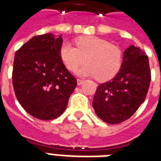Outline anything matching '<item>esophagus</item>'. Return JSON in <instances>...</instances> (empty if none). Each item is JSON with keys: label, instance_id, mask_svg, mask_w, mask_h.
I'll return each instance as SVG.
<instances>
[{"label": "esophagus", "instance_id": "1", "mask_svg": "<svg viewBox=\"0 0 161 161\" xmlns=\"http://www.w3.org/2000/svg\"><path fill=\"white\" fill-rule=\"evenodd\" d=\"M77 85H81V84L84 83V80H82V79H77Z\"/></svg>", "mask_w": 161, "mask_h": 161}]
</instances>
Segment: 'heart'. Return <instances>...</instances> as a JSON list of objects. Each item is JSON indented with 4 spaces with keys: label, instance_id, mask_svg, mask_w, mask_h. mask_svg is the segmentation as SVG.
<instances>
[{
    "label": "heart",
    "instance_id": "b5f03b06",
    "mask_svg": "<svg viewBox=\"0 0 161 161\" xmlns=\"http://www.w3.org/2000/svg\"><path fill=\"white\" fill-rule=\"evenodd\" d=\"M75 43L77 48L68 42L60 47V58L68 70H75L84 60L86 64L77 70L79 76L107 81L118 73L123 58L119 46L95 36L80 37Z\"/></svg>",
    "mask_w": 161,
    "mask_h": 161
}]
</instances>
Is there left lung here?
Listing matches in <instances>:
<instances>
[{
  "instance_id": "obj_1",
  "label": "left lung",
  "mask_w": 161,
  "mask_h": 161,
  "mask_svg": "<svg viewBox=\"0 0 161 161\" xmlns=\"http://www.w3.org/2000/svg\"><path fill=\"white\" fill-rule=\"evenodd\" d=\"M150 81L148 58L143 50L130 46L116 76L98 85L92 102L96 114L108 124L129 119L145 101Z\"/></svg>"
}]
</instances>
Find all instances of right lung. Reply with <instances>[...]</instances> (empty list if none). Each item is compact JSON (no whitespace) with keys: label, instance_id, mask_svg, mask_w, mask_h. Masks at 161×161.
Masks as SVG:
<instances>
[{"label":"right lung","instance_id":"add662e5","mask_svg":"<svg viewBox=\"0 0 161 161\" xmlns=\"http://www.w3.org/2000/svg\"><path fill=\"white\" fill-rule=\"evenodd\" d=\"M61 35L33 37L15 53L13 86L19 104L40 120L58 118L66 108L77 79L60 58Z\"/></svg>","mask_w":161,"mask_h":161}]
</instances>
